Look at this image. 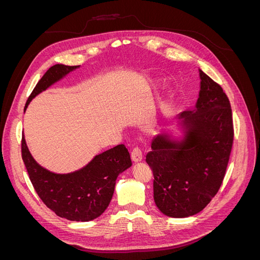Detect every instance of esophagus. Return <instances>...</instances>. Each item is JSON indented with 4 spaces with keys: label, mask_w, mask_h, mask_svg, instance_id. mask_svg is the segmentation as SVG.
I'll return each mask as SVG.
<instances>
[{
    "label": "esophagus",
    "mask_w": 260,
    "mask_h": 260,
    "mask_svg": "<svg viewBox=\"0 0 260 260\" xmlns=\"http://www.w3.org/2000/svg\"><path fill=\"white\" fill-rule=\"evenodd\" d=\"M131 158L135 162L142 160V158H143L142 149H141L139 146H136L135 148H133L132 152H131Z\"/></svg>",
    "instance_id": "34e87169"
}]
</instances>
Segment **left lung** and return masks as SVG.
<instances>
[{
    "label": "left lung",
    "mask_w": 260,
    "mask_h": 260,
    "mask_svg": "<svg viewBox=\"0 0 260 260\" xmlns=\"http://www.w3.org/2000/svg\"><path fill=\"white\" fill-rule=\"evenodd\" d=\"M200 76L198 103L181 114L191 128L185 142L157 137L146 155L156 206L174 218L193 216L208 205L222 184L233 145L230 101L221 85L202 70Z\"/></svg>",
    "instance_id": "1"
}]
</instances>
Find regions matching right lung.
I'll list each match as a JSON object with an SVG mask.
<instances>
[{
    "mask_svg": "<svg viewBox=\"0 0 260 260\" xmlns=\"http://www.w3.org/2000/svg\"><path fill=\"white\" fill-rule=\"evenodd\" d=\"M77 67L62 64L52 66L31 92L25 109L37 94ZM21 157L31 183L46 207L58 217L73 221H90L103 214L113 198L118 175L131 166L127 147L119 144L94 157L88 166L79 171L56 175L36 162L23 136Z\"/></svg>",
    "mask_w": 260,
    "mask_h": 260,
    "instance_id": "obj_1",
    "label": "right lung"
}]
</instances>
